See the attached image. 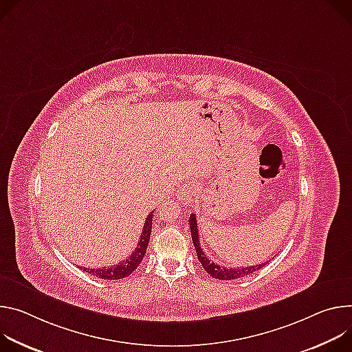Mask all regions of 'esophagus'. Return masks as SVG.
<instances>
[{
  "label": "esophagus",
  "mask_w": 352,
  "mask_h": 352,
  "mask_svg": "<svg viewBox=\"0 0 352 352\" xmlns=\"http://www.w3.org/2000/svg\"><path fill=\"white\" fill-rule=\"evenodd\" d=\"M194 191H196L194 190V186L186 183L177 190L176 196H177L179 201H182L183 204H191L194 201Z\"/></svg>",
  "instance_id": "esophagus-1"
}]
</instances>
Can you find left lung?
Segmentation results:
<instances>
[{"instance_id": "obj_1", "label": "left lung", "mask_w": 352, "mask_h": 352, "mask_svg": "<svg viewBox=\"0 0 352 352\" xmlns=\"http://www.w3.org/2000/svg\"><path fill=\"white\" fill-rule=\"evenodd\" d=\"M190 232H191V239H192V245L194 249H196L197 257L203 265V268L208 272V274L212 278L217 280H236L241 277H246L252 272L263 268L265 264H258V265H252V267H236V268H230V267H221L219 264L211 261L207 254L203 252L201 245H200V239H199V226H197V219H196V214L190 215Z\"/></svg>"}]
</instances>
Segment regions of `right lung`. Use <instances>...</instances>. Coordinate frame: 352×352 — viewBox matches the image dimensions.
I'll list each match as a JSON object with an SVG mask.
<instances>
[{
  "instance_id": "obj_1",
  "label": "right lung",
  "mask_w": 352,
  "mask_h": 352,
  "mask_svg": "<svg viewBox=\"0 0 352 352\" xmlns=\"http://www.w3.org/2000/svg\"><path fill=\"white\" fill-rule=\"evenodd\" d=\"M155 211V210H153ZM153 211H151L144 222V229L141 233V238L138 242L137 249L131 253L130 257L124 258L122 263L114 264L110 267H102V268H87V267H81L84 271L89 272L91 276L102 278V280H123L126 277H129L133 271L137 270V267L141 264L145 253H146V248H148V242L151 238V229H152V217H153Z\"/></svg>"
}]
</instances>
